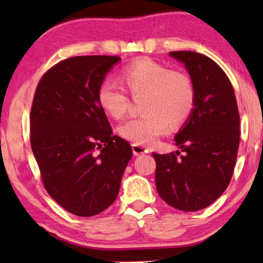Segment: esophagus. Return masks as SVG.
<instances>
[{"instance_id":"34e87169","label":"esophagus","mask_w":263,"mask_h":263,"mask_svg":"<svg viewBox=\"0 0 263 263\" xmlns=\"http://www.w3.org/2000/svg\"><path fill=\"white\" fill-rule=\"evenodd\" d=\"M132 147H133V153H134L135 156H140V154L148 153V148H146L145 146L139 145V143H133Z\"/></svg>"}]
</instances>
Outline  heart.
Wrapping results in <instances>:
<instances>
[{"mask_svg": "<svg viewBox=\"0 0 263 263\" xmlns=\"http://www.w3.org/2000/svg\"><path fill=\"white\" fill-rule=\"evenodd\" d=\"M121 80L135 99H141V117L132 118L120 127L122 138L139 145H147L170 128L188 120L195 104V87L188 74L170 70L148 59L129 64L121 71ZM98 102L110 116L124 117L130 98L124 88L112 81H104L98 88Z\"/></svg>", "mask_w": 263, "mask_h": 263, "instance_id": "obj_1", "label": "heart"}]
</instances>
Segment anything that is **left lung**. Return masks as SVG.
<instances>
[{"label":"left lung","mask_w":263,"mask_h":263,"mask_svg":"<svg viewBox=\"0 0 263 263\" xmlns=\"http://www.w3.org/2000/svg\"><path fill=\"white\" fill-rule=\"evenodd\" d=\"M195 87V104L175 136L177 152L153 153L159 196L176 210L195 212L213 203L231 181L238 152L239 112L225 71L202 53L172 51Z\"/></svg>","instance_id":"obj_1"}]
</instances>
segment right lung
<instances>
[{
  "label": "right lung",
  "instance_id": "add662e5",
  "mask_svg": "<svg viewBox=\"0 0 263 263\" xmlns=\"http://www.w3.org/2000/svg\"><path fill=\"white\" fill-rule=\"evenodd\" d=\"M117 56H77L43 75L30 116L32 152L49 195L78 217L116 200L132 146L112 134L98 88Z\"/></svg>",
  "mask_w": 263,
  "mask_h": 263
}]
</instances>
